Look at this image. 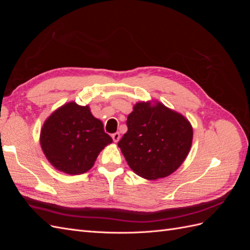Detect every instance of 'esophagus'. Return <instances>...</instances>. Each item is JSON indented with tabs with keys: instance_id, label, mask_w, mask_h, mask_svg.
<instances>
[{
	"instance_id": "34e87169",
	"label": "esophagus",
	"mask_w": 250,
	"mask_h": 250,
	"mask_svg": "<svg viewBox=\"0 0 250 250\" xmlns=\"http://www.w3.org/2000/svg\"><path fill=\"white\" fill-rule=\"evenodd\" d=\"M111 138H112L113 142H115V143H118V142H119V140H120V133H119V132L112 133V134H111Z\"/></svg>"
}]
</instances>
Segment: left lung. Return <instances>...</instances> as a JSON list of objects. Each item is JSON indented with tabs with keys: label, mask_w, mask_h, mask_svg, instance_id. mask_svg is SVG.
Instances as JSON below:
<instances>
[{
	"label": "left lung",
	"mask_w": 250,
	"mask_h": 250,
	"mask_svg": "<svg viewBox=\"0 0 250 250\" xmlns=\"http://www.w3.org/2000/svg\"><path fill=\"white\" fill-rule=\"evenodd\" d=\"M126 124L128 130L118 146L128 166L143 178L155 180L171 175L190 152L191 123L161 102H138Z\"/></svg>",
	"instance_id": "left-lung-1"
}]
</instances>
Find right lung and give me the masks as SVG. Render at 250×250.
I'll list each match as a JSON object with an SVG mask.
<instances>
[{"label":"right lung","mask_w":250,"mask_h":250,"mask_svg":"<svg viewBox=\"0 0 250 250\" xmlns=\"http://www.w3.org/2000/svg\"><path fill=\"white\" fill-rule=\"evenodd\" d=\"M41 146L49 163L60 172L78 175L92 169L112 139L88 105L69 102L53 111L41 130Z\"/></svg>","instance_id":"add662e5"}]
</instances>
